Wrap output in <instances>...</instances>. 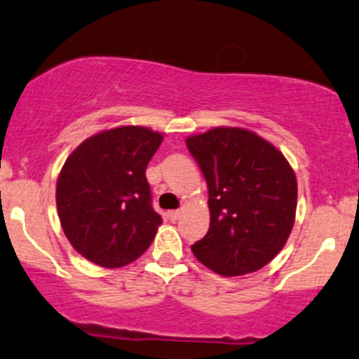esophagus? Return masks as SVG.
I'll list each match as a JSON object with an SVG mask.
<instances>
[{"mask_svg": "<svg viewBox=\"0 0 359 359\" xmlns=\"http://www.w3.org/2000/svg\"><path fill=\"white\" fill-rule=\"evenodd\" d=\"M180 217H181V210H169L168 212V219H169V221L175 222V221H178Z\"/></svg>", "mask_w": 359, "mask_h": 359, "instance_id": "1", "label": "esophagus"}]
</instances>
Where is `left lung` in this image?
Here are the masks:
<instances>
[{"instance_id": "1", "label": "left lung", "mask_w": 359, "mask_h": 359, "mask_svg": "<svg viewBox=\"0 0 359 359\" xmlns=\"http://www.w3.org/2000/svg\"><path fill=\"white\" fill-rule=\"evenodd\" d=\"M187 147L209 188V233L194 255L221 276L267 265L294 224L298 183L283 152L257 133L219 126L191 135Z\"/></svg>"}]
</instances>
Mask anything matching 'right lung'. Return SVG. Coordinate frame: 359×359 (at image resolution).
I'll use <instances>...</instances> for the list:
<instances>
[{
    "label": "right lung",
    "instance_id": "add662e5",
    "mask_svg": "<svg viewBox=\"0 0 359 359\" xmlns=\"http://www.w3.org/2000/svg\"><path fill=\"white\" fill-rule=\"evenodd\" d=\"M163 133L119 126L87 138L61 168L56 205L73 248L106 269L132 264L163 219L152 209L145 169Z\"/></svg>",
    "mask_w": 359,
    "mask_h": 359
}]
</instances>
